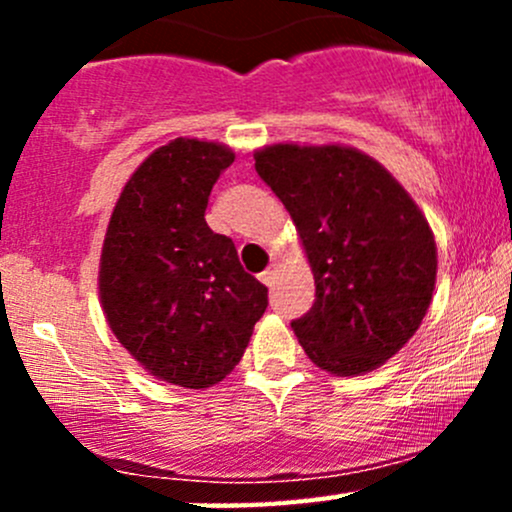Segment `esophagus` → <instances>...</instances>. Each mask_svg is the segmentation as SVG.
<instances>
[{"label": "esophagus", "instance_id": "1", "mask_svg": "<svg viewBox=\"0 0 512 512\" xmlns=\"http://www.w3.org/2000/svg\"><path fill=\"white\" fill-rule=\"evenodd\" d=\"M260 279H262V284L272 286L274 279H276V264H272V267H269V269H264V272L260 274Z\"/></svg>", "mask_w": 512, "mask_h": 512}]
</instances>
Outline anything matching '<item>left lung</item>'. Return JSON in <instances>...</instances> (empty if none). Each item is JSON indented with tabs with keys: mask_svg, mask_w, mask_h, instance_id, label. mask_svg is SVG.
Listing matches in <instances>:
<instances>
[{
	"mask_svg": "<svg viewBox=\"0 0 512 512\" xmlns=\"http://www.w3.org/2000/svg\"><path fill=\"white\" fill-rule=\"evenodd\" d=\"M255 168L291 214L315 303L291 322L315 366L358 375L414 337L436 289L433 231L375 158L351 146L272 144Z\"/></svg>",
	"mask_w": 512,
	"mask_h": 512,
	"instance_id": "left-lung-1",
	"label": "left lung"
}]
</instances>
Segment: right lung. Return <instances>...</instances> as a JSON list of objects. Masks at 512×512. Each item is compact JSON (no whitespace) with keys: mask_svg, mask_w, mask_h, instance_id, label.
<instances>
[{"mask_svg":"<svg viewBox=\"0 0 512 512\" xmlns=\"http://www.w3.org/2000/svg\"><path fill=\"white\" fill-rule=\"evenodd\" d=\"M233 158L228 146L182 137L156 149L120 192L103 240L110 330L151 375L187 390L221 383L267 310V286L204 219Z\"/></svg>","mask_w":512,"mask_h":512,"instance_id":"obj_1","label":"right lung"}]
</instances>
